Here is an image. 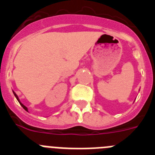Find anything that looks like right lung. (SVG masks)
<instances>
[{
  "label": "right lung",
  "mask_w": 155,
  "mask_h": 155,
  "mask_svg": "<svg viewBox=\"0 0 155 155\" xmlns=\"http://www.w3.org/2000/svg\"><path fill=\"white\" fill-rule=\"evenodd\" d=\"M13 91V93H14V95H15V98H17V100H18V102H19V103H20V105H21V106H22V108H23V109H24L25 110V111H27V112H28V108H27L26 106H25V105H23L22 103H21V101H20V100H19V98H18V96L17 94H16V93L15 92V91Z\"/></svg>",
  "instance_id": "1"
}]
</instances>
